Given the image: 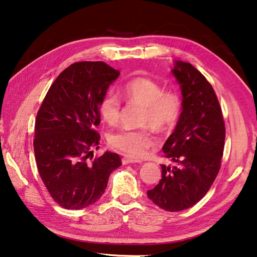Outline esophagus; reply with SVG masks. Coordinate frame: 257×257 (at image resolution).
Returning <instances> with one entry per match:
<instances>
[{
	"label": "esophagus",
	"mask_w": 257,
	"mask_h": 257,
	"mask_svg": "<svg viewBox=\"0 0 257 257\" xmlns=\"http://www.w3.org/2000/svg\"><path fill=\"white\" fill-rule=\"evenodd\" d=\"M136 161L135 159H132V158H128V157H123L122 158V165H129V164H135Z\"/></svg>",
	"instance_id": "1"
}]
</instances>
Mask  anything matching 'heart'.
Returning a JSON list of instances; mask_svg holds the SVG:
<instances>
[{
    "label": "heart",
    "instance_id": "heart-1",
    "mask_svg": "<svg viewBox=\"0 0 257 257\" xmlns=\"http://www.w3.org/2000/svg\"><path fill=\"white\" fill-rule=\"evenodd\" d=\"M120 95L127 103L142 105L138 123L143 127L122 129L108 138L111 148L130 158L140 159L157 144L150 127L159 133L172 130L180 120L183 100L178 92L165 90L158 81L146 76L133 77L121 85ZM122 111L121 99L115 93L106 92L100 97L98 112L106 123H119Z\"/></svg>",
    "mask_w": 257,
    "mask_h": 257
}]
</instances>
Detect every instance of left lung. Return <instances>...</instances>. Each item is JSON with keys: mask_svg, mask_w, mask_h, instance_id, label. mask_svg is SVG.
<instances>
[{"mask_svg": "<svg viewBox=\"0 0 257 257\" xmlns=\"http://www.w3.org/2000/svg\"><path fill=\"white\" fill-rule=\"evenodd\" d=\"M173 74L181 84L183 111L162 148L173 166H161V180L148 197L162 209L181 211L200 201L213 185L221 168L225 124L216 93L197 68L177 62Z\"/></svg>", "mask_w": 257, "mask_h": 257, "instance_id": "1", "label": "left lung"}]
</instances>
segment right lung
Returning a JSON list of instances; mask_svg holds the SVG:
<instances>
[{
    "label": "right lung",
    "mask_w": 257,
    "mask_h": 257,
    "mask_svg": "<svg viewBox=\"0 0 257 257\" xmlns=\"http://www.w3.org/2000/svg\"><path fill=\"white\" fill-rule=\"evenodd\" d=\"M120 72L104 62H77L49 88L34 128V153L41 180L66 209H82L105 192L108 177L122 165L116 153L93 158L100 135L98 103Z\"/></svg>",
    "instance_id": "add662e5"
}]
</instances>
